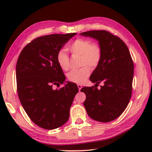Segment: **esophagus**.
Instances as JSON below:
<instances>
[{
	"label": "esophagus",
	"mask_w": 152,
	"mask_h": 152,
	"mask_svg": "<svg viewBox=\"0 0 152 152\" xmlns=\"http://www.w3.org/2000/svg\"><path fill=\"white\" fill-rule=\"evenodd\" d=\"M78 88L79 91H80V89H81L82 88V86L81 84H78Z\"/></svg>",
	"instance_id": "34e87169"
}]
</instances>
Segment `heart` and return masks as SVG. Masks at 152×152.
Listing matches in <instances>:
<instances>
[{
	"label": "heart",
	"instance_id": "b5f03b06",
	"mask_svg": "<svg viewBox=\"0 0 152 152\" xmlns=\"http://www.w3.org/2000/svg\"><path fill=\"white\" fill-rule=\"evenodd\" d=\"M69 50L74 55L81 57V69L74 70L68 74L69 81L76 83H83L91 73V68H95L99 64L102 57L101 49L98 44L92 43L89 39L78 38L69 46ZM57 62L64 71L70 69L69 58L63 50H60L57 54Z\"/></svg>",
	"mask_w": 152,
	"mask_h": 152
}]
</instances>
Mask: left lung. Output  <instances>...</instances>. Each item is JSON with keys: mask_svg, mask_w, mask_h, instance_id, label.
<instances>
[{"mask_svg": "<svg viewBox=\"0 0 152 152\" xmlns=\"http://www.w3.org/2000/svg\"><path fill=\"white\" fill-rule=\"evenodd\" d=\"M80 34L99 42L101 60L89 79L95 85L104 83L99 90L94 87L80 90L86 95L83 106L94 120L113 121L124 112L131 97L134 64L129 50L121 39L106 31H90Z\"/></svg>", "mask_w": 152, "mask_h": 152, "instance_id": "left-lung-1", "label": "left lung"}]
</instances>
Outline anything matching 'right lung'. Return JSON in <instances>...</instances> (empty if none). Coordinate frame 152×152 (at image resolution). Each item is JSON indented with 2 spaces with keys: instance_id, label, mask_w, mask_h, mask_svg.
<instances>
[{
  "instance_id": "right-lung-1",
  "label": "right lung",
  "mask_w": 152,
  "mask_h": 152,
  "mask_svg": "<svg viewBox=\"0 0 152 152\" xmlns=\"http://www.w3.org/2000/svg\"><path fill=\"white\" fill-rule=\"evenodd\" d=\"M76 33L53 34L31 41L19 55L16 64L19 99L28 117L45 129H54L68 121L70 108L78 92L76 83L52 87L65 81L57 62V54Z\"/></svg>"
}]
</instances>
